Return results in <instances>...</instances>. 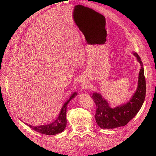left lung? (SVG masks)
I'll return each instance as SVG.
<instances>
[{"mask_svg": "<svg viewBox=\"0 0 156 156\" xmlns=\"http://www.w3.org/2000/svg\"><path fill=\"white\" fill-rule=\"evenodd\" d=\"M133 54L141 67L139 73L138 87L130 100L124 104L111 108L100 94L94 92L91 96L96 105L95 119L97 124L102 129H114L126 126L137 114L143 104L146 96V80L143 64L138 54Z\"/></svg>", "mask_w": 156, "mask_h": 156, "instance_id": "8db88e82", "label": "left lung"}]
</instances>
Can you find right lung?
Masks as SVG:
<instances>
[{
  "label": "right lung",
  "instance_id": "obj_1",
  "mask_svg": "<svg viewBox=\"0 0 156 156\" xmlns=\"http://www.w3.org/2000/svg\"><path fill=\"white\" fill-rule=\"evenodd\" d=\"M77 92H75L71 96L69 100L63 105L57 119L54 122H52V123L38 126H32L31 125L27 124V126H29L30 128L34 129V131H37L38 133L48 135H54L62 132L64 130L66 126V108L68 107V104L73 98L75 97V96H77Z\"/></svg>",
  "mask_w": 156,
  "mask_h": 156
}]
</instances>
